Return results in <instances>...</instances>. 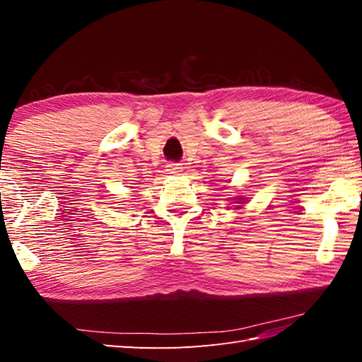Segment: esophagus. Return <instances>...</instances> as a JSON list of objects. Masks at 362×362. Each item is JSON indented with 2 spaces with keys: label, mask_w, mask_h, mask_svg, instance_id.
Masks as SVG:
<instances>
[{
  "label": "esophagus",
  "mask_w": 362,
  "mask_h": 362,
  "mask_svg": "<svg viewBox=\"0 0 362 362\" xmlns=\"http://www.w3.org/2000/svg\"><path fill=\"white\" fill-rule=\"evenodd\" d=\"M166 171L171 175H179L183 171V168L180 163H169V165H166Z\"/></svg>",
  "instance_id": "34e87169"
}]
</instances>
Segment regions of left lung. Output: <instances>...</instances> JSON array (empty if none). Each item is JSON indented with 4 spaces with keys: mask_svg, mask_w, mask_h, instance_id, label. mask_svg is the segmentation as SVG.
<instances>
[{
    "mask_svg": "<svg viewBox=\"0 0 362 362\" xmlns=\"http://www.w3.org/2000/svg\"><path fill=\"white\" fill-rule=\"evenodd\" d=\"M238 204H241V202H238Z\"/></svg>",
    "mask_w": 362,
    "mask_h": 362,
    "instance_id": "1",
    "label": "left lung"
}]
</instances>
